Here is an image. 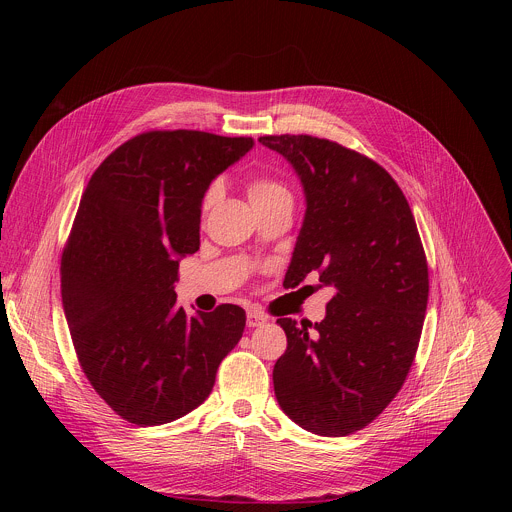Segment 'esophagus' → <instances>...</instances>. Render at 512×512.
<instances>
[{
	"mask_svg": "<svg viewBox=\"0 0 512 512\" xmlns=\"http://www.w3.org/2000/svg\"><path fill=\"white\" fill-rule=\"evenodd\" d=\"M265 322H267V316H263L261 312H257V310H249L247 312V326L249 328H257V326H261Z\"/></svg>",
	"mask_w": 512,
	"mask_h": 512,
	"instance_id": "esophagus-1",
	"label": "esophagus"
}]
</instances>
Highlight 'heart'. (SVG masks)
Returning <instances> with one entry per match:
<instances>
[{"instance_id": "1", "label": "heart", "mask_w": 512, "mask_h": 512, "mask_svg": "<svg viewBox=\"0 0 512 512\" xmlns=\"http://www.w3.org/2000/svg\"><path fill=\"white\" fill-rule=\"evenodd\" d=\"M247 192H249V200L251 204L257 208H263V206H269V204H275V202H283V200H291V192L289 188L277 180V178H271V176H255L249 180L247 184ZM223 196V182L221 180H214L204 196H202V202H200V208L202 212H210L212 206L221 200Z\"/></svg>"}]
</instances>
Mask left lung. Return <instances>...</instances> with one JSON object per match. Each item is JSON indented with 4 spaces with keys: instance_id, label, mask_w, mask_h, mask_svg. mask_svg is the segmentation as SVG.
<instances>
[{
    "instance_id": "8db88e82",
    "label": "left lung",
    "mask_w": 512,
    "mask_h": 512,
    "mask_svg": "<svg viewBox=\"0 0 512 512\" xmlns=\"http://www.w3.org/2000/svg\"><path fill=\"white\" fill-rule=\"evenodd\" d=\"M259 141L291 164L306 194L283 283L296 287L318 271L336 289L322 322L277 320L287 348L273 367L275 397L300 427L348 435L393 401L417 352L429 275L415 218L397 182L367 156L312 135Z\"/></svg>"
}]
</instances>
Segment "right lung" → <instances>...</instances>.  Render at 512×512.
<instances>
[{
	"instance_id": "1",
	"label": "right lung",
	"mask_w": 512,
	"mask_h": 512,
	"mask_svg": "<svg viewBox=\"0 0 512 512\" xmlns=\"http://www.w3.org/2000/svg\"><path fill=\"white\" fill-rule=\"evenodd\" d=\"M251 148V137L148 131L107 156L83 192L62 253V306L83 373L129 423H170L204 403L243 336V308L190 316L174 283L200 247L206 188Z\"/></svg>"
}]
</instances>
